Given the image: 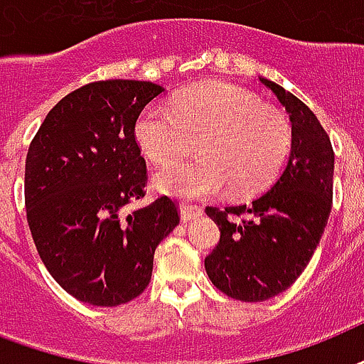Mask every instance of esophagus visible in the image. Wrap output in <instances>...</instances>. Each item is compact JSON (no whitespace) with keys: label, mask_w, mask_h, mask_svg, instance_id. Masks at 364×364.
Segmentation results:
<instances>
[{"label":"esophagus","mask_w":364,"mask_h":364,"mask_svg":"<svg viewBox=\"0 0 364 364\" xmlns=\"http://www.w3.org/2000/svg\"><path fill=\"white\" fill-rule=\"evenodd\" d=\"M203 208L199 205H190V203H182L180 205V216H182V220L190 222L197 216H201Z\"/></svg>","instance_id":"esophagus-1"}]
</instances>
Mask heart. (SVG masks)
Segmentation results:
<instances>
[{
    "mask_svg": "<svg viewBox=\"0 0 364 364\" xmlns=\"http://www.w3.org/2000/svg\"><path fill=\"white\" fill-rule=\"evenodd\" d=\"M134 138L151 163L165 165L190 151L197 159L168 165L156 188L176 197H208L230 186L235 196L266 188L283 167L290 125L277 108L226 81H205L174 97L173 108L150 104L134 123Z\"/></svg>",
    "mask_w": 364,
    "mask_h": 364,
    "instance_id": "heart-1",
    "label": "heart"
}]
</instances>
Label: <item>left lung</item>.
I'll return each instance as SVG.
<instances>
[{
  "label": "left lung",
  "instance_id": "8db88e82",
  "mask_svg": "<svg viewBox=\"0 0 364 364\" xmlns=\"http://www.w3.org/2000/svg\"><path fill=\"white\" fill-rule=\"evenodd\" d=\"M258 81L289 114V163L272 188L249 205L207 207L220 228V241L205 258V269L216 289L241 302L269 300L300 277L332 207L331 138L300 98L266 77Z\"/></svg>",
  "mask_w": 364,
  "mask_h": 364
}]
</instances>
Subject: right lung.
I'll return each mask as SVG.
<instances>
[{"instance_id": "obj_1", "label": "right lung", "mask_w": 364, "mask_h": 364, "mask_svg": "<svg viewBox=\"0 0 364 364\" xmlns=\"http://www.w3.org/2000/svg\"><path fill=\"white\" fill-rule=\"evenodd\" d=\"M165 91L151 81L106 80L50 109L26 156L24 199L33 243L62 289L92 306L131 302L148 287L157 245L178 226L167 196H146L134 123Z\"/></svg>"}]
</instances>
